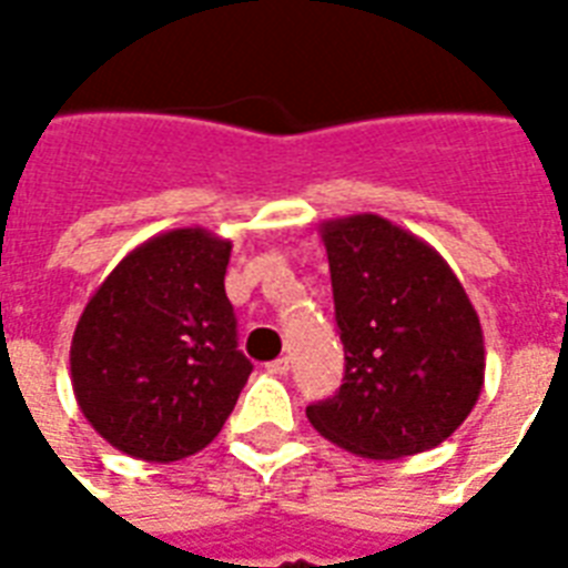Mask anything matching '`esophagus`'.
<instances>
[{"mask_svg":"<svg viewBox=\"0 0 568 568\" xmlns=\"http://www.w3.org/2000/svg\"><path fill=\"white\" fill-rule=\"evenodd\" d=\"M265 368H267V374L285 377V374H288V356H280V359H274V363H267Z\"/></svg>","mask_w":568,"mask_h":568,"instance_id":"34e87169","label":"esophagus"}]
</instances>
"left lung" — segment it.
<instances>
[{
    "label": "left lung",
    "instance_id": "8db88e82",
    "mask_svg": "<svg viewBox=\"0 0 568 568\" xmlns=\"http://www.w3.org/2000/svg\"><path fill=\"white\" fill-rule=\"evenodd\" d=\"M345 383L306 406L324 439L368 459L436 448L475 409L486 374L484 329L436 250L363 212L321 223Z\"/></svg>",
    "mask_w": 568,
    "mask_h": 568
}]
</instances>
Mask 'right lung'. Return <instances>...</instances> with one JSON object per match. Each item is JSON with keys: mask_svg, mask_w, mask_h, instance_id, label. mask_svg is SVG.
<instances>
[{"mask_svg": "<svg viewBox=\"0 0 568 568\" xmlns=\"http://www.w3.org/2000/svg\"><path fill=\"white\" fill-rule=\"evenodd\" d=\"M232 241L159 232L120 258L75 324V404L111 448L176 463L221 433L253 365L223 288Z\"/></svg>", "mask_w": 568, "mask_h": 568, "instance_id": "right-lung-1", "label": "right lung"}]
</instances>
